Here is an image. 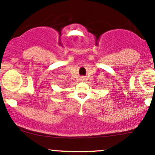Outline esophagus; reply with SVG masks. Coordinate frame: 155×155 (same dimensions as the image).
Listing matches in <instances>:
<instances>
[{
	"label": "esophagus",
	"instance_id": "34e87169",
	"mask_svg": "<svg viewBox=\"0 0 155 155\" xmlns=\"http://www.w3.org/2000/svg\"><path fill=\"white\" fill-rule=\"evenodd\" d=\"M80 79H80L81 81H84V80H85V78H84V77H81Z\"/></svg>",
	"mask_w": 155,
	"mask_h": 155
}]
</instances>
